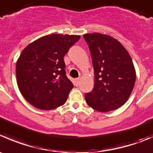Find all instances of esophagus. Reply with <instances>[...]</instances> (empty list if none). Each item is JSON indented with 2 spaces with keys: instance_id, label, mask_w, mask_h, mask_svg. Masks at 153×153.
<instances>
[{
  "instance_id": "esophagus-1",
  "label": "esophagus",
  "mask_w": 153,
  "mask_h": 153,
  "mask_svg": "<svg viewBox=\"0 0 153 153\" xmlns=\"http://www.w3.org/2000/svg\"><path fill=\"white\" fill-rule=\"evenodd\" d=\"M79 81H80V78H76V79H75V85L78 86Z\"/></svg>"
}]
</instances>
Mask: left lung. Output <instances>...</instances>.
<instances>
[{"instance_id":"left-lung-1","label":"left lung","mask_w":153,"mask_h":153,"mask_svg":"<svg viewBox=\"0 0 153 153\" xmlns=\"http://www.w3.org/2000/svg\"><path fill=\"white\" fill-rule=\"evenodd\" d=\"M94 69V87L84 95L87 105L100 112L116 110L129 98L136 80L132 60L116 39L105 34L86 33Z\"/></svg>"}]
</instances>
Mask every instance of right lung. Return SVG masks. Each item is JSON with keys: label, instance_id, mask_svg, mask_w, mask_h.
<instances>
[{"label": "right lung", "instance_id": "right-lung-1", "mask_svg": "<svg viewBox=\"0 0 153 153\" xmlns=\"http://www.w3.org/2000/svg\"><path fill=\"white\" fill-rule=\"evenodd\" d=\"M78 35L51 34L31 42L16 63L17 84L27 102L40 110L54 109L67 100L73 84L66 77L63 57Z\"/></svg>", "mask_w": 153, "mask_h": 153}]
</instances>
